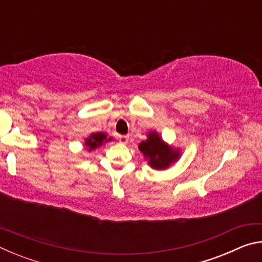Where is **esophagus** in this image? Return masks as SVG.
Returning <instances> with one entry per match:
<instances>
[{
	"label": "esophagus",
	"mask_w": 262,
	"mask_h": 262,
	"mask_svg": "<svg viewBox=\"0 0 262 262\" xmlns=\"http://www.w3.org/2000/svg\"><path fill=\"white\" fill-rule=\"evenodd\" d=\"M128 140H129V136H128V135H120V136H119V142H120V143H122V144H126Z\"/></svg>",
	"instance_id": "esophagus-1"
}]
</instances>
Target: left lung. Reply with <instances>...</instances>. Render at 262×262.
<instances>
[{
	"instance_id": "1",
	"label": "left lung",
	"mask_w": 262,
	"mask_h": 262,
	"mask_svg": "<svg viewBox=\"0 0 262 262\" xmlns=\"http://www.w3.org/2000/svg\"><path fill=\"white\" fill-rule=\"evenodd\" d=\"M139 148L145 158L149 159V164L155 168L162 170L166 168L172 162L178 158L179 154L172 150L164 143L156 133L149 134L148 140L141 142Z\"/></svg>"
}]
</instances>
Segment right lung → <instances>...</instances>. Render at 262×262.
Segmentation results:
<instances>
[{"label": "right lung", "instance_id": "add662e5", "mask_svg": "<svg viewBox=\"0 0 262 262\" xmlns=\"http://www.w3.org/2000/svg\"><path fill=\"white\" fill-rule=\"evenodd\" d=\"M111 140V139H108ZM106 139V135L104 133H95L90 136V139L86 140V145L90 147V149H95L96 147H98L104 141H108Z\"/></svg>", "mask_w": 262, "mask_h": 262}]
</instances>
